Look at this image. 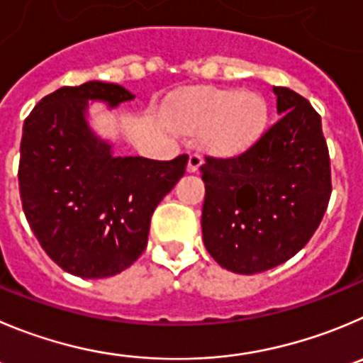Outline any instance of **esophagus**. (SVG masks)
<instances>
[{
    "label": "esophagus",
    "mask_w": 363,
    "mask_h": 363,
    "mask_svg": "<svg viewBox=\"0 0 363 363\" xmlns=\"http://www.w3.org/2000/svg\"><path fill=\"white\" fill-rule=\"evenodd\" d=\"M202 161H204V157H202V154H199V152H195V154L189 155V159H188V172H189V174H195V172L199 170V166L202 164Z\"/></svg>",
    "instance_id": "esophagus-1"
}]
</instances>
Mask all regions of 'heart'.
<instances>
[{"mask_svg":"<svg viewBox=\"0 0 363 363\" xmlns=\"http://www.w3.org/2000/svg\"><path fill=\"white\" fill-rule=\"evenodd\" d=\"M168 123L175 130L199 134L216 157H236L258 143L269 123V104L258 91H188L168 107Z\"/></svg>","mask_w":363,"mask_h":363,"instance_id":"obj_1","label":"heart"}]
</instances>
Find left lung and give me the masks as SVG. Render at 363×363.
Returning <instances> with one entry per match:
<instances>
[{
    "label": "left lung",
    "instance_id": "1",
    "mask_svg": "<svg viewBox=\"0 0 363 363\" xmlns=\"http://www.w3.org/2000/svg\"><path fill=\"white\" fill-rule=\"evenodd\" d=\"M279 121L235 159L206 157L202 238L235 274H258L296 256L319 228L331 195L320 116L306 98L274 87Z\"/></svg>",
    "mask_w": 363,
    "mask_h": 363
}]
</instances>
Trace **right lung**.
<instances>
[{
  "mask_svg": "<svg viewBox=\"0 0 363 363\" xmlns=\"http://www.w3.org/2000/svg\"><path fill=\"white\" fill-rule=\"evenodd\" d=\"M125 87L86 82L44 96L23 125L19 191L33 235L62 270L84 279L120 274L140 258L150 218L184 175L172 161L114 155L89 123V101L116 109Z\"/></svg>",
  "mask_w": 363,
  "mask_h": 363,
  "instance_id": "1",
  "label": "right lung"
}]
</instances>
